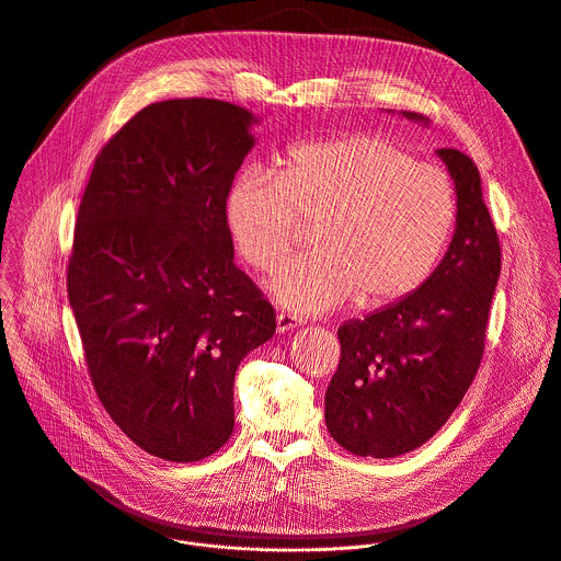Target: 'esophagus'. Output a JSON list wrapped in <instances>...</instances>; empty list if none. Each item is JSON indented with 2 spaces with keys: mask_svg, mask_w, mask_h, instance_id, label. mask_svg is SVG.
Here are the masks:
<instances>
[{
  "mask_svg": "<svg viewBox=\"0 0 561 561\" xmlns=\"http://www.w3.org/2000/svg\"><path fill=\"white\" fill-rule=\"evenodd\" d=\"M275 323H277V332H286V330L297 328V325L301 323V319H297V317H293V314H286V312H277Z\"/></svg>",
  "mask_w": 561,
  "mask_h": 561,
  "instance_id": "obj_1",
  "label": "esophagus"
}]
</instances>
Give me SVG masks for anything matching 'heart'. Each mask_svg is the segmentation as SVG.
<instances>
[{
	"label": "heart",
	"instance_id": "heart-1",
	"mask_svg": "<svg viewBox=\"0 0 561 561\" xmlns=\"http://www.w3.org/2000/svg\"><path fill=\"white\" fill-rule=\"evenodd\" d=\"M301 220L312 222L314 251L277 273L279 304L321 312L356 297L360 308H381L410 297L436 268L456 194L445 169L367 131L295 145L275 175L249 169L229 186L227 229L260 273L288 255Z\"/></svg>",
	"mask_w": 561,
	"mask_h": 561
}]
</instances>
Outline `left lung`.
<instances>
[{"mask_svg": "<svg viewBox=\"0 0 561 561\" xmlns=\"http://www.w3.org/2000/svg\"><path fill=\"white\" fill-rule=\"evenodd\" d=\"M438 156L458 196L443 262L410 297L336 330L341 358L325 390V425L354 456L394 458L427 443L460 405L484 354L500 240L476 162L449 147Z\"/></svg>", "mask_w": 561, "mask_h": 561, "instance_id": "left-lung-1", "label": "left lung"}]
</instances>
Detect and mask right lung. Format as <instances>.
<instances>
[{
  "mask_svg": "<svg viewBox=\"0 0 561 561\" xmlns=\"http://www.w3.org/2000/svg\"><path fill=\"white\" fill-rule=\"evenodd\" d=\"M253 121L218 99L147 105L103 145L79 205L68 297L90 379L121 432L162 460L229 440L238 365L275 334L225 222Z\"/></svg>",
  "mask_w": 561,
  "mask_h": 561,
  "instance_id": "add662e5",
  "label": "right lung"
}]
</instances>
